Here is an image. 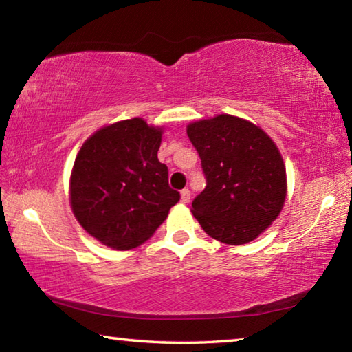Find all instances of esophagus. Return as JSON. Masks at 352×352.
<instances>
[{
  "label": "esophagus",
  "mask_w": 352,
  "mask_h": 352,
  "mask_svg": "<svg viewBox=\"0 0 352 352\" xmlns=\"http://www.w3.org/2000/svg\"><path fill=\"white\" fill-rule=\"evenodd\" d=\"M180 195H182L183 204H189V200H190V190L189 189H183L182 192H180Z\"/></svg>",
  "instance_id": "34e87169"
}]
</instances>
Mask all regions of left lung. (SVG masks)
Listing matches in <instances>:
<instances>
[{"label":"left lung","mask_w":352,"mask_h":352,"mask_svg":"<svg viewBox=\"0 0 352 352\" xmlns=\"http://www.w3.org/2000/svg\"><path fill=\"white\" fill-rule=\"evenodd\" d=\"M186 132L206 175L192 216L219 242L254 241L276 220L287 195L285 164L275 141L256 124L225 113L189 122Z\"/></svg>","instance_id":"1"}]
</instances>
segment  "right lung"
<instances>
[{
	"instance_id": "right-lung-1",
	"label": "right lung",
	"mask_w": 352,
	"mask_h": 352,
	"mask_svg": "<svg viewBox=\"0 0 352 352\" xmlns=\"http://www.w3.org/2000/svg\"><path fill=\"white\" fill-rule=\"evenodd\" d=\"M164 127L142 118L124 119L88 136L69 177V205L77 222L113 250L151 239L180 200L160 163Z\"/></svg>"
}]
</instances>
